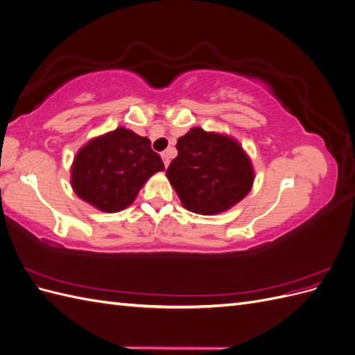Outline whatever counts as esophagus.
I'll list each match as a JSON object with an SVG mask.
<instances>
[{"label": "esophagus", "instance_id": "1", "mask_svg": "<svg viewBox=\"0 0 355 355\" xmlns=\"http://www.w3.org/2000/svg\"><path fill=\"white\" fill-rule=\"evenodd\" d=\"M161 158H163L164 166L167 167V166L170 164V155H168V153H163V154H161Z\"/></svg>", "mask_w": 355, "mask_h": 355}]
</instances>
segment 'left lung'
I'll use <instances>...</instances> for the list:
<instances>
[{
    "instance_id": "left-lung-1",
    "label": "left lung",
    "mask_w": 355,
    "mask_h": 355,
    "mask_svg": "<svg viewBox=\"0 0 355 355\" xmlns=\"http://www.w3.org/2000/svg\"><path fill=\"white\" fill-rule=\"evenodd\" d=\"M176 148L178 157L166 176L187 210L218 214L250 192L254 170L237 139L192 127L178 139Z\"/></svg>"
}]
</instances>
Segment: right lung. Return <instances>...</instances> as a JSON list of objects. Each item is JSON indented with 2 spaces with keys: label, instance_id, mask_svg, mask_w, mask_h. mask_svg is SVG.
<instances>
[{
  "label": "right lung",
  "instance_id": "obj_1",
  "mask_svg": "<svg viewBox=\"0 0 355 355\" xmlns=\"http://www.w3.org/2000/svg\"><path fill=\"white\" fill-rule=\"evenodd\" d=\"M163 170V159L148 137L116 127L78 149L71 166V187L94 209L116 213L130 206L146 180Z\"/></svg>",
  "mask_w": 355,
  "mask_h": 355
}]
</instances>
